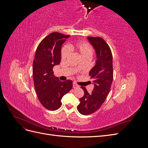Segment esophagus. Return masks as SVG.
Instances as JSON below:
<instances>
[{
  "label": "esophagus",
  "mask_w": 148,
  "mask_h": 148,
  "mask_svg": "<svg viewBox=\"0 0 148 148\" xmlns=\"http://www.w3.org/2000/svg\"><path fill=\"white\" fill-rule=\"evenodd\" d=\"M73 88H74V89H75V88H79V86L75 82H73Z\"/></svg>",
  "instance_id": "34e87169"
}]
</instances>
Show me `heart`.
<instances>
[{
    "label": "heart",
    "mask_w": 148,
    "mask_h": 148,
    "mask_svg": "<svg viewBox=\"0 0 148 148\" xmlns=\"http://www.w3.org/2000/svg\"><path fill=\"white\" fill-rule=\"evenodd\" d=\"M69 52L78 53L82 59L84 58H91L94 50L92 46L87 42H77L70 44L62 50L61 58L62 60H65L69 57Z\"/></svg>",
    "instance_id": "b5f03b06"
}]
</instances>
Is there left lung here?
<instances>
[{
  "instance_id": "left-lung-1",
  "label": "left lung",
  "mask_w": 148,
  "mask_h": 148,
  "mask_svg": "<svg viewBox=\"0 0 148 148\" xmlns=\"http://www.w3.org/2000/svg\"><path fill=\"white\" fill-rule=\"evenodd\" d=\"M88 39L95 49L97 60L89 73L95 85L92 92L89 94L85 87L81 86L84 96L79 99L77 109L84 115L95 112L101 107L110 92L114 78L112 54L108 44L100 37L89 36Z\"/></svg>"
}]
</instances>
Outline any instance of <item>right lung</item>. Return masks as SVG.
<instances>
[{
  "instance_id": "1",
  "label": "right lung",
  "mask_w": 148,
  "mask_h": 148,
  "mask_svg": "<svg viewBox=\"0 0 148 148\" xmlns=\"http://www.w3.org/2000/svg\"><path fill=\"white\" fill-rule=\"evenodd\" d=\"M70 35L52 33L39 44L33 65L34 86L38 99L46 109L56 110L62 106L61 99L73 87V82L59 81L53 68L60 62L61 46Z\"/></svg>"
}]
</instances>
